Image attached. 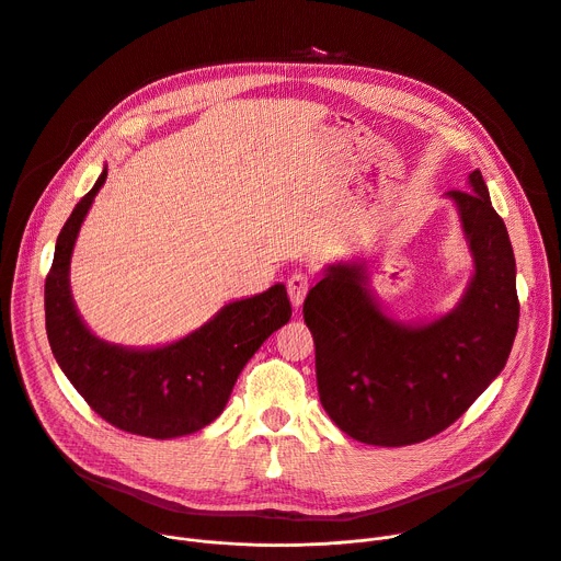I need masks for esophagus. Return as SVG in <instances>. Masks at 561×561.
<instances>
[{"mask_svg": "<svg viewBox=\"0 0 561 561\" xmlns=\"http://www.w3.org/2000/svg\"><path fill=\"white\" fill-rule=\"evenodd\" d=\"M286 288H288V297H290L293 306L299 308L304 304V299H306L308 288H310V279L304 273H293L288 277V282H286Z\"/></svg>", "mask_w": 561, "mask_h": 561, "instance_id": "34e87169", "label": "esophagus"}]
</instances>
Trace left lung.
I'll return each instance as SVG.
<instances>
[{"label":"left lung","instance_id":"1","mask_svg":"<svg viewBox=\"0 0 561 561\" xmlns=\"http://www.w3.org/2000/svg\"><path fill=\"white\" fill-rule=\"evenodd\" d=\"M472 257V277L453 310L399 322L370 288L368 262L329 264L306 301L317 388L329 417L373 446L424 442L455 420L504 370L519 301L508 230L479 171L468 191H448Z\"/></svg>","mask_w":561,"mask_h":561}]
</instances>
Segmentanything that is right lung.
Masks as SVG:
<instances>
[{
    "mask_svg": "<svg viewBox=\"0 0 561 561\" xmlns=\"http://www.w3.org/2000/svg\"><path fill=\"white\" fill-rule=\"evenodd\" d=\"M106 175L104 167L57 237L44 286L50 351L75 390L115 428L152 439L197 433L221 415L239 373L290 319L286 286L228 301L206 324L164 346L133 348L100 340L72 301L70 257Z\"/></svg>",
    "mask_w": 561,
    "mask_h": 561,
    "instance_id": "obj_1",
    "label": "right lung"
}]
</instances>
